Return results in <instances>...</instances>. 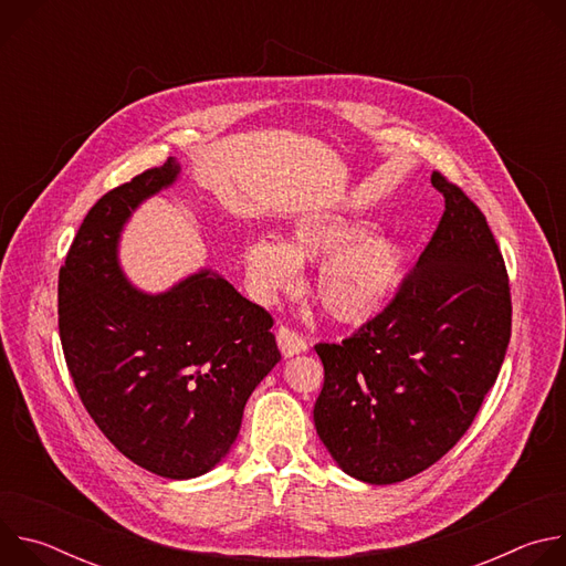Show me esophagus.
I'll return each mask as SVG.
<instances>
[{
    "label": "esophagus",
    "instance_id": "34e87169",
    "mask_svg": "<svg viewBox=\"0 0 566 566\" xmlns=\"http://www.w3.org/2000/svg\"><path fill=\"white\" fill-rule=\"evenodd\" d=\"M277 347L284 358H293V356L306 352V340L302 336H297L295 332H291L289 327H280L277 329Z\"/></svg>",
    "mask_w": 566,
    "mask_h": 566
}]
</instances>
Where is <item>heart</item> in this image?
Masks as SVG:
<instances>
[{
	"mask_svg": "<svg viewBox=\"0 0 566 566\" xmlns=\"http://www.w3.org/2000/svg\"><path fill=\"white\" fill-rule=\"evenodd\" d=\"M376 221L345 212H311L293 221L289 241L253 237L241 249L251 295L271 304L300 286V266L315 264V300L340 325H367L382 315L408 277V247L374 234Z\"/></svg>",
	"mask_w": 566,
	"mask_h": 566,
	"instance_id": "heart-1",
	"label": "heart"
}]
</instances>
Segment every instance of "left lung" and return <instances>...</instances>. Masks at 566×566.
Here are the masks:
<instances>
[{"label":"left lung","mask_w":566,"mask_h":566,"mask_svg":"<svg viewBox=\"0 0 566 566\" xmlns=\"http://www.w3.org/2000/svg\"><path fill=\"white\" fill-rule=\"evenodd\" d=\"M446 212L396 300L343 345L319 343L313 421L349 476L385 486L470 428L511 340L509 275L481 210L439 172Z\"/></svg>","instance_id":"1"}]
</instances>
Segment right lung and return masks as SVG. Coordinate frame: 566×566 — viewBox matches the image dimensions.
I'll use <instances>...</instances> for the list:
<instances>
[{
  "label": "right lung",
  "instance_id": "obj_1",
  "mask_svg": "<svg viewBox=\"0 0 566 566\" xmlns=\"http://www.w3.org/2000/svg\"><path fill=\"white\" fill-rule=\"evenodd\" d=\"M181 164L134 177L87 212L60 269L64 360L87 412L136 465L195 479L230 452L255 387L277 365L271 315L203 266L160 293L132 284L120 239Z\"/></svg>",
  "mask_w": 566,
  "mask_h": 566
}]
</instances>
